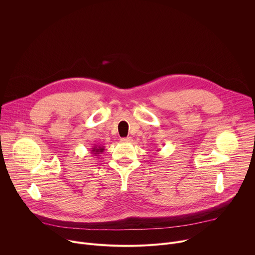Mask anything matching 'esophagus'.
<instances>
[{
    "label": "esophagus",
    "instance_id": "34e87169",
    "mask_svg": "<svg viewBox=\"0 0 255 255\" xmlns=\"http://www.w3.org/2000/svg\"><path fill=\"white\" fill-rule=\"evenodd\" d=\"M121 141L123 143H131L132 142V138L131 137H125V138H122Z\"/></svg>",
    "mask_w": 255,
    "mask_h": 255
}]
</instances>
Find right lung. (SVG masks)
I'll return each instance as SVG.
<instances>
[{
	"label": "right lung",
	"instance_id": "obj_1",
	"mask_svg": "<svg viewBox=\"0 0 255 255\" xmlns=\"http://www.w3.org/2000/svg\"><path fill=\"white\" fill-rule=\"evenodd\" d=\"M104 150H105L104 146H97V145H95V146L92 148V153L95 154V156H97L98 154L104 152Z\"/></svg>",
	"mask_w": 255,
	"mask_h": 255
}]
</instances>
